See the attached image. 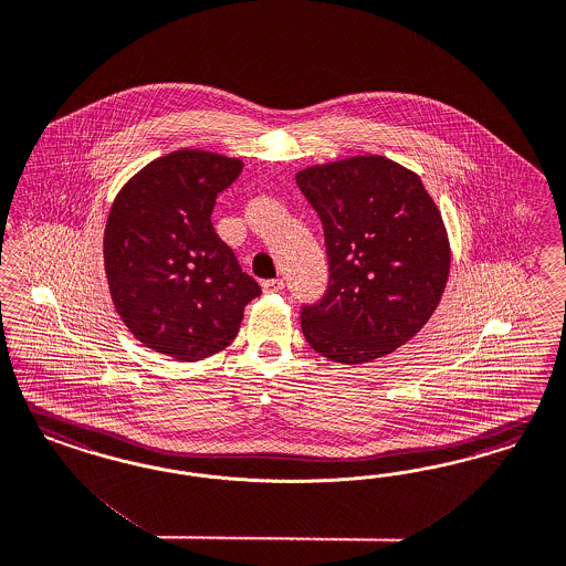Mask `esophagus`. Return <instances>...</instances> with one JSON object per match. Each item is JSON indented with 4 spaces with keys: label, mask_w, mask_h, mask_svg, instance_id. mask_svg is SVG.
I'll return each mask as SVG.
<instances>
[{
    "label": "esophagus",
    "mask_w": 566,
    "mask_h": 566,
    "mask_svg": "<svg viewBox=\"0 0 566 566\" xmlns=\"http://www.w3.org/2000/svg\"><path fill=\"white\" fill-rule=\"evenodd\" d=\"M261 286H263V293H282L284 291V280H265Z\"/></svg>",
    "instance_id": "obj_1"
}]
</instances>
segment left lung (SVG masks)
Here are the masks:
<instances>
[{"label": "left lung", "mask_w": 566, "mask_h": 566, "mask_svg": "<svg viewBox=\"0 0 566 566\" xmlns=\"http://www.w3.org/2000/svg\"><path fill=\"white\" fill-rule=\"evenodd\" d=\"M324 226L328 289L301 307L313 349L366 364L406 345L446 291L449 242L420 177L385 156H353L296 174Z\"/></svg>", "instance_id": "1"}]
</instances>
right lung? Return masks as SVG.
<instances>
[{
	"label": "right lung",
	"mask_w": 566,
	"mask_h": 566,
	"mask_svg": "<svg viewBox=\"0 0 566 566\" xmlns=\"http://www.w3.org/2000/svg\"><path fill=\"white\" fill-rule=\"evenodd\" d=\"M242 171L205 150L160 156L118 192L104 230V268L137 340L179 361L226 349L261 286L214 234V198Z\"/></svg>",
	"instance_id": "1"
}]
</instances>
